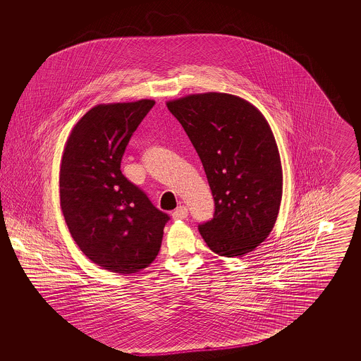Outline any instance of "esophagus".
Segmentation results:
<instances>
[{"mask_svg": "<svg viewBox=\"0 0 361 361\" xmlns=\"http://www.w3.org/2000/svg\"><path fill=\"white\" fill-rule=\"evenodd\" d=\"M172 217L175 219H186V217H188V208H186V207H178V208L176 209L175 212H173Z\"/></svg>", "mask_w": 361, "mask_h": 361, "instance_id": "obj_1", "label": "esophagus"}]
</instances>
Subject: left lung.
Instances as JSON below:
<instances>
[{"mask_svg": "<svg viewBox=\"0 0 361 361\" xmlns=\"http://www.w3.org/2000/svg\"><path fill=\"white\" fill-rule=\"evenodd\" d=\"M196 148L214 198L198 226L212 252L242 257L273 230L282 200V165L273 132L247 100L222 92L166 102Z\"/></svg>", "mask_w": 361, "mask_h": 361, "instance_id": "obj_1", "label": "left lung"}]
</instances>
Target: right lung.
Masks as SVG:
<instances>
[{
    "label": "right lung",
    "mask_w": 361,
    "mask_h": 361,
    "mask_svg": "<svg viewBox=\"0 0 361 361\" xmlns=\"http://www.w3.org/2000/svg\"><path fill=\"white\" fill-rule=\"evenodd\" d=\"M153 106L149 99L98 104L66 142L59 193L67 228L88 259L112 273L149 266L169 221L121 171L132 133Z\"/></svg>",
    "instance_id": "1"
}]
</instances>
